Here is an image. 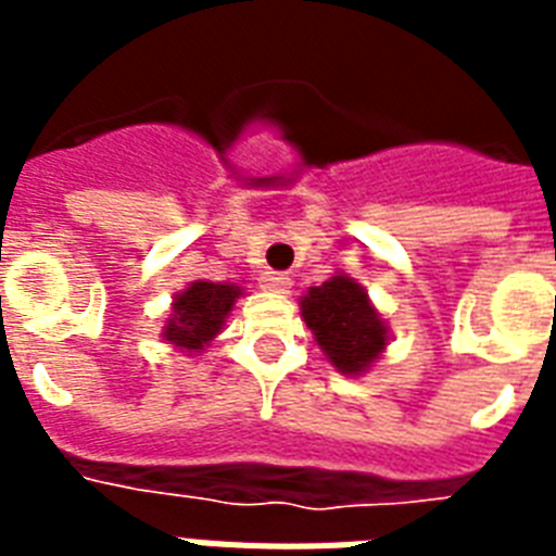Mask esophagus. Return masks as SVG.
<instances>
[{"label": "esophagus", "mask_w": 556, "mask_h": 556, "mask_svg": "<svg viewBox=\"0 0 556 556\" xmlns=\"http://www.w3.org/2000/svg\"><path fill=\"white\" fill-rule=\"evenodd\" d=\"M260 282L265 291H274V294H286L288 288H291V277L282 274V270H265L260 277Z\"/></svg>", "instance_id": "esophagus-1"}]
</instances>
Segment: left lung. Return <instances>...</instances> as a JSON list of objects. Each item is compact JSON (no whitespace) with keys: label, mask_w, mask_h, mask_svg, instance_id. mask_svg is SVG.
<instances>
[{"label":"left lung","mask_w":556,"mask_h":556,"mask_svg":"<svg viewBox=\"0 0 556 556\" xmlns=\"http://www.w3.org/2000/svg\"><path fill=\"white\" fill-rule=\"evenodd\" d=\"M300 305L323 352L346 375L364 371L387 346V326L355 279L331 277L312 288Z\"/></svg>","instance_id":"1"}]
</instances>
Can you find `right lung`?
Returning a JSON list of instances; mask_svg holds the SVG:
<instances>
[{"mask_svg":"<svg viewBox=\"0 0 556 556\" xmlns=\"http://www.w3.org/2000/svg\"><path fill=\"white\" fill-rule=\"evenodd\" d=\"M242 294L236 286H222V282H192L187 291L176 296L173 303V317H169L164 338L176 343L178 349L199 352L216 338L225 326L227 312L233 308L236 296Z\"/></svg>","mask_w":556,"mask_h":556,"instance_id":"right-lung-1","label":"right lung"}]
</instances>
